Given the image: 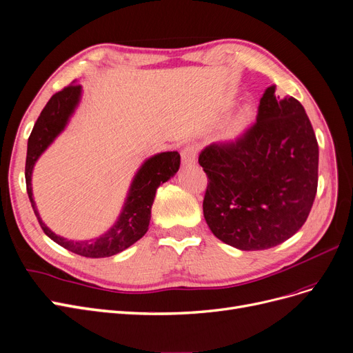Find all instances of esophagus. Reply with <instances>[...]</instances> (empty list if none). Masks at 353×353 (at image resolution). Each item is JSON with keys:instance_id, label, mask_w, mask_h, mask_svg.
Listing matches in <instances>:
<instances>
[{"instance_id": "esophagus-1", "label": "esophagus", "mask_w": 353, "mask_h": 353, "mask_svg": "<svg viewBox=\"0 0 353 353\" xmlns=\"http://www.w3.org/2000/svg\"><path fill=\"white\" fill-rule=\"evenodd\" d=\"M198 157V147L196 145H188L181 151V163L183 165H190L196 163Z\"/></svg>"}]
</instances>
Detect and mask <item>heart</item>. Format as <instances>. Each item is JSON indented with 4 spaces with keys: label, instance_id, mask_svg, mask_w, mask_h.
I'll list each match as a JSON object with an SVG mask.
<instances>
[{
    "label": "heart",
    "instance_id": "1",
    "mask_svg": "<svg viewBox=\"0 0 353 353\" xmlns=\"http://www.w3.org/2000/svg\"><path fill=\"white\" fill-rule=\"evenodd\" d=\"M253 121V112L249 106H243L236 114H234L230 122L225 125L224 134L227 138H237L244 130L250 126Z\"/></svg>",
    "mask_w": 353,
    "mask_h": 353
}]
</instances>
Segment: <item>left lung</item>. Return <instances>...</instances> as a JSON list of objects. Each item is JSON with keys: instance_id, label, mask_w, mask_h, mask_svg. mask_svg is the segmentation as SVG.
<instances>
[{"instance_id": "1", "label": "left lung", "mask_w": 353, "mask_h": 353, "mask_svg": "<svg viewBox=\"0 0 353 353\" xmlns=\"http://www.w3.org/2000/svg\"><path fill=\"white\" fill-rule=\"evenodd\" d=\"M208 176L203 216L214 236L239 250L275 247L304 225L316 198L319 143L303 104L260 99L256 123L237 141L199 154Z\"/></svg>"}]
</instances>
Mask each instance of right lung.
Masks as SVG:
<instances>
[{
  "mask_svg": "<svg viewBox=\"0 0 353 353\" xmlns=\"http://www.w3.org/2000/svg\"><path fill=\"white\" fill-rule=\"evenodd\" d=\"M81 93L83 87L80 84H70L50 97L41 116L37 117L28 141L26 188H28L29 199L39 224H41L43 232L50 240L62 245L63 249L84 257H110L126 250L128 247L145 236L151 219V206L155 198V192L161 183L172 179L179 172L180 154L177 151L160 152L142 163L132 179V183L129 186L121 215L117 216L116 223L101 236L84 241H74L58 236V234L48 228L41 215H39L36 202L33 199L32 173L39 157L67 128L71 116L78 108V104H80Z\"/></svg>",
  "mask_w": 353,
  "mask_h": 353,
  "instance_id": "obj_1",
  "label": "right lung"
}]
</instances>
